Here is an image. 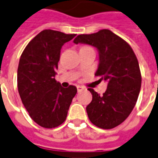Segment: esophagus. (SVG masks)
<instances>
[{
  "instance_id": "1",
  "label": "esophagus",
  "mask_w": 158,
  "mask_h": 158,
  "mask_svg": "<svg viewBox=\"0 0 158 158\" xmlns=\"http://www.w3.org/2000/svg\"><path fill=\"white\" fill-rule=\"evenodd\" d=\"M77 91H78V92L81 91V90L83 89V88H82V87H81V86H77Z\"/></svg>"
}]
</instances>
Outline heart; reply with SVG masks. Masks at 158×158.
Returning a JSON list of instances; mask_svg holds the SVG:
<instances>
[{
  "label": "heart",
  "mask_w": 158,
  "mask_h": 158,
  "mask_svg": "<svg viewBox=\"0 0 158 158\" xmlns=\"http://www.w3.org/2000/svg\"><path fill=\"white\" fill-rule=\"evenodd\" d=\"M89 48V47H82L81 48Z\"/></svg>",
  "instance_id": "b5f03b06"
}]
</instances>
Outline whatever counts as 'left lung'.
Returning a JSON list of instances; mask_svg holds the SVG:
<instances>
[{"label": "left lung", "mask_w": 158, "mask_h": 158, "mask_svg": "<svg viewBox=\"0 0 158 158\" xmlns=\"http://www.w3.org/2000/svg\"><path fill=\"white\" fill-rule=\"evenodd\" d=\"M74 43L96 48L99 54L96 76L98 81L107 82L102 96L89 89L92 101L86 107L88 116L99 128H115L130 116L139 96L142 77L136 55L124 40L109 29L79 35Z\"/></svg>", "instance_id": "obj_1"}]
</instances>
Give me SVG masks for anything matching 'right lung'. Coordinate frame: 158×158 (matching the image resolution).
Returning <instances> with one entry per match:
<instances>
[{"instance_id":"1","label":"right lung","mask_w":158,"mask_h":158,"mask_svg":"<svg viewBox=\"0 0 158 158\" xmlns=\"http://www.w3.org/2000/svg\"><path fill=\"white\" fill-rule=\"evenodd\" d=\"M75 36L45 29L29 42L20 58L19 95L30 117L43 128H56L66 120L77 94L76 87L63 88L55 78L62 47Z\"/></svg>"}]
</instances>
